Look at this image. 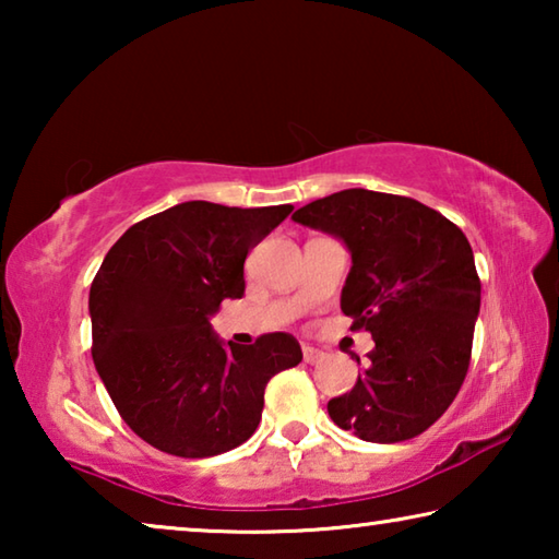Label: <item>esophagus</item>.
<instances>
[{
	"mask_svg": "<svg viewBox=\"0 0 559 559\" xmlns=\"http://www.w3.org/2000/svg\"><path fill=\"white\" fill-rule=\"evenodd\" d=\"M302 359H306L308 365H316L323 359V353H320L318 347H310V345H302Z\"/></svg>",
	"mask_w": 559,
	"mask_h": 559,
	"instance_id": "34e87169",
	"label": "esophagus"
}]
</instances>
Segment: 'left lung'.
<instances>
[{
  "label": "left lung",
  "instance_id": "8db88e82",
  "mask_svg": "<svg viewBox=\"0 0 559 559\" xmlns=\"http://www.w3.org/2000/svg\"><path fill=\"white\" fill-rule=\"evenodd\" d=\"M293 222L345 243L353 266L340 308L374 340L353 390L328 402L330 419L372 443L419 437L468 372L480 310L468 239L431 206L372 189L323 197Z\"/></svg>",
  "mask_w": 559,
  "mask_h": 559
}]
</instances>
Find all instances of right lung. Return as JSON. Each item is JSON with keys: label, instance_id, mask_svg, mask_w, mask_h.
I'll return each instance as SVG.
<instances>
[{"label": "right lung", "instance_id": "obj_1", "mask_svg": "<svg viewBox=\"0 0 559 559\" xmlns=\"http://www.w3.org/2000/svg\"><path fill=\"white\" fill-rule=\"evenodd\" d=\"M293 212L185 202L132 224L91 283L93 362L122 421L173 456L231 451L257 431L263 390L302 353L288 333L234 345L214 333L243 296V261Z\"/></svg>", "mask_w": 559, "mask_h": 559}]
</instances>
